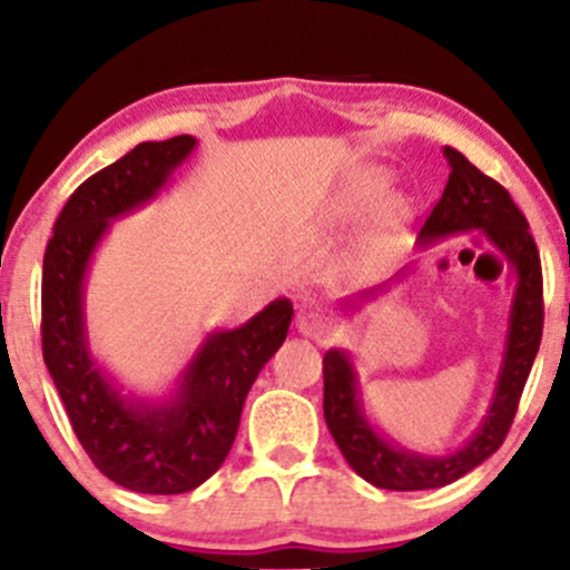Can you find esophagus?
<instances>
[{
    "instance_id": "1",
    "label": "esophagus",
    "mask_w": 570,
    "mask_h": 570,
    "mask_svg": "<svg viewBox=\"0 0 570 570\" xmlns=\"http://www.w3.org/2000/svg\"><path fill=\"white\" fill-rule=\"evenodd\" d=\"M297 332L303 337H311V340H318V343H326L332 335H335V326L322 313H303V316L297 318Z\"/></svg>"
}]
</instances>
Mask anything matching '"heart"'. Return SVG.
Returning <instances> with one entry per match:
<instances>
[{
  "label": "heart",
  "mask_w": 570,
  "mask_h": 570,
  "mask_svg": "<svg viewBox=\"0 0 570 570\" xmlns=\"http://www.w3.org/2000/svg\"><path fill=\"white\" fill-rule=\"evenodd\" d=\"M385 187H389V176L383 171H364L348 189H343V193L337 195L335 217L337 219L356 217V214H362L372 200L381 198ZM383 217L385 222H399L404 217V206L399 200H391L389 206H385Z\"/></svg>",
  "instance_id": "1"
}]
</instances>
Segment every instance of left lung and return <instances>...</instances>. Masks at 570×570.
Listing matches in <instances>:
<instances>
[{
  "label": "left lung",
  "mask_w": 570,
  "mask_h": 570,
  "mask_svg": "<svg viewBox=\"0 0 570 570\" xmlns=\"http://www.w3.org/2000/svg\"><path fill=\"white\" fill-rule=\"evenodd\" d=\"M442 153L450 166L448 185L417 235V248H429L448 235L482 233L490 246L499 248L503 259L514 267L517 286L512 305H509L507 337H503L493 396L480 426L453 453L423 455L391 442L364 410L362 385H358V372L351 353L345 348H330L324 353V417L330 434L335 436L340 453L345 455L353 472L383 490L444 488L488 461L501 448L503 436L512 426L522 389L539 353L541 330H544L541 263L525 217L509 198L507 189L472 166L458 149L444 147ZM410 273L412 265L399 271L385 284L343 299L340 307L353 316L364 305L381 299L391 286L402 284Z\"/></svg>",
  "instance_id": "8db88e82"
}]
</instances>
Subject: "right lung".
I'll return each instance as SVG.
<instances>
[{
	"instance_id": "1",
	"label": "right lung",
	"mask_w": 570,
	"mask_h": 570,
	"mask_svg": "<svg viewBox=\"0 0 570 570\" xmlns=\"http://www.w3.org/2000/svg\"><path fill=\"white\" fill-rule=\"evenodd\" d=\"M198 141H141L75 189L42 263V356L77 440L104 476L149 495L203 485L230 453L259 370L284 345L294 307L273 299L235 330H214L163 396L126 394L88 343L85 281L112 222L171 185Z\"/></svg>"
}]
</instances>
